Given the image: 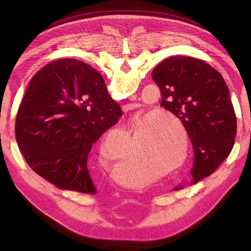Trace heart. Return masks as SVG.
Wrapping results in <instances>:
<instances>
[{
  "instance_id": "heart-1",
  "label": "heart",
  "mask_w": 251,
  "mask_h": 251,
  "mask_svg": "<svg viewBox=\"0 0 251 251\" xmlns=\"http://www.w3.org/2000/svg\"><path fill=\"white\" fill-rule=\"evenodd\" d=\"M122 93L126 96L130 95L129 82L124 85ZM134 124L136 128L131 142L146 168L136 167L131 156L122 152L114 160V172L118 178L125 180L139 179L145 178L150 172L166 175L184 166L189 151L188 134L185 126L176 117L165 113L152 114L146 117L141 114L135 118ZM125 141L126 137L122 131L113 130L106 134L100 147L101 160L105 164L112 163L110 146L115 142Z\"/></svg>"
}]
</instances>
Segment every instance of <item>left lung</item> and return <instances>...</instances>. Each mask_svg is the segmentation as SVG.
Returning <instances> with one entry per match:
<instances>
[{
    "label": "left lung",
    "instance_id": "obj_1",
    "mask_svg": "<svg viewBox=\"0 0 251 251\" xmlns=\"http://www.w3.org/2000/svg\"><path fill=\"white\" fill-rule=\"evenodd\" d=\"M160 106L184 124L194 147L193 182L210 176L235 144L237 121L230 92L219 72L201 59L173 56L152 71Z\"/></svg>",
    "mask_w": 251,
    "mask_h": 251
}]
</instances>
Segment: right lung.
Returning <instances> with one entry per match:
<instances>
[{
    "label": "right lung",
    "mask_w": 251,
    "mask_h": 251,
    "mask_svg": "<svg viewBox=\"0 0 251 251\" xmlns=\"http://www.w3.org/2000/svg\"><path fill=\"white\" fill-rule=\"evenodd\" d=\"M121 116L99 72L78 59L62 58L29 80L16 115L15 137L37 175L58 189L95 194L87 157Z\"/></svg>",
    "instance_id": "right-lung-1"
}]
</instances>
